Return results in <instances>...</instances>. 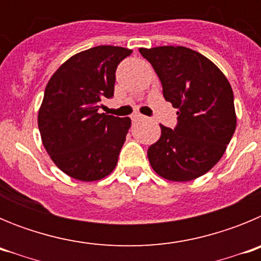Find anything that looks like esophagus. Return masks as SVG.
Segmentation results:
<instances>
[{
    "mask_svg": "<svg viewBox=\"0 0 261 261\" xmlns=\"http://www.w3.org/2000/svg\"><path fill=\"white\" fill-rule=\"evenodd\" d=\"M145 119H146V117L142 116L141 114H133L132 115V120H133V121H138V120H145Z\"/></svg>",
    "mask_w": 261,
    "mask_h": 261,
    "instance_id": "1",
    "label": "esophagus"
}]
</instances>
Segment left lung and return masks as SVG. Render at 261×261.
Masks as SVG:
<instances>
[{
    "label": "left lung",
    "mask_w": 261,
    "mask_h": 261,
    "mask_svg": "<svg viewBox=\"0 0 261 261\" xmlns=\"http://www.w3.org/2000/svg\"><path fill=\"white\" fill-rule=\"evenodd\" d=\"M161 80L163 96L177 108L175 129L161 125L147 150L151 167L172 181L206 174L222 158L237 126L229 81L201 53L186 47L140 48Z\"/></svg>",
    "instance_id": "1"
}]
</instances>
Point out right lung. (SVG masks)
<instances>
[{
	"mask_svg": "<svg viewBox=\"0 0 261 261\" xmlns=\"http://www.w3.org/2000/svg\"><path fill=\"white\" fill-rule=\"evenodd\" d=\"M132 49L98 45L66 60L48 81L38 115L41 141L55 165L73 179L100 180L117 165L129 117L99 114L114 96L115 71Z\"/></svg>",
	"mask_w": 261,
	"mask_h": 261,
	"instance_id": "1",
	"label": "right lung"
}]
</instances>
